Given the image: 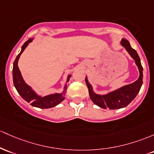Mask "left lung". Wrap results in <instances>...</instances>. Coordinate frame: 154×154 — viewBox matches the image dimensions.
I'll return each instance as SVG.
<instances>
[{
  "instance_id": "obj_1",
  "label": "left lung",
  "mask_w": 154,
  "mask_h": 154,
  "mask_svg": "<svg viewBox=\"0 0 154 154\" xmlns=\"http://www.w3.org/2000/svg\"><path fill=\"white\" fill-rule=\"evenodd\" d=\"M121 45L129 53L131 57L134 60L136 65L137 66L140 75L137 81L130 84L122 86L116 90L110 91L107 94H100L94 92L92 86L88 81L87 76H86L85 79L91 101L97 106L104 109L109 108L110 110H115L125 108L136 97L143 84V69L140 63V59L138 56L137 51L132 49L127 40L122 39L121 41Z\"/></svg>"
}]
</instances>
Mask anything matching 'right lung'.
Instances as JSON below:
<instances>
[{
    "label": "right lung",
    "instance_id": "right-lung-1",
    "mask_svg": "<svg viewBox=\"0 0 154 154\" xmlns=\"http://www.w3.org/2000/svg\"><path fill=\"white\" fill-rule=\"evenodd\" d=\"M32 40L33 38H30L23 44V46H22L21 51L17 55L14 62L13 71H12L14 85L20 95L27 103H30V105L32 106L42 108V109L51 108L59 105L65 100V95L66 94L67 82H68L69 79L71 77V75L69 74L68 75L67 81L64 86L63 91L61 93H54V94H50L44 97L39 95L38 93H36V91L30 86L26 84L18 67V61L20 57V55L26 49V47L28 46V44L32 42Z\"/></svg>",
    "mask_w": 154,
    "mask_h": 154
}]
</instances>
